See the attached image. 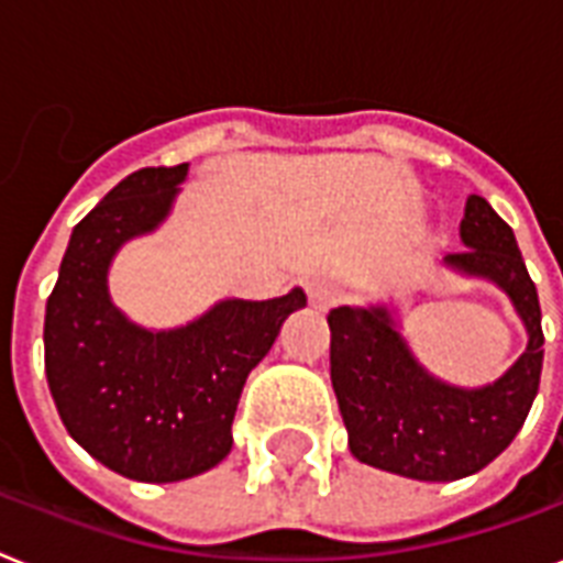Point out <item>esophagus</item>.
Returning a JSON list of instances; mask_svg holds the SVG:
<instances>
[{"label":"esophagus","mask_w":563,"mask_h":563,"mask_svg":"<svg viewBox=\"0 0 563 563\" xmlns=\"http://www.w3.org/2000/svg\"><path fill=\"white\" fill-rule=\"evenodd\" d=\"M306 297L314 312H329L332 306L341 303V289L329 280H309L306 283Z\"/></svg>","instance_id":"obj_1"}]
</instances>
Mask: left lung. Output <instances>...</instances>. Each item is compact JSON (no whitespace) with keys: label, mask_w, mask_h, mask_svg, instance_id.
Returning <instances> with one entry per match:
<instances>
[{"label":"left lung","mask_w":563,"mask_h":563,"mask_svg":"<svg viewBox=\"0 0 563 563\" xmlns=\"http://www.w3.org/2000/svg\"><path fill=\"white\" fill-rule=\"evenodd\" d=\"M463 254L440 266L463 280L492 283L527 329V350L504 376L479 387L433 376L410 350L390 300L329 312V376L358 463L422 483H451L486 468L523 428L543 367L538 289L515 231L483 196H468L460 222Z\"/></svg>","instance_id":"8db88e82"}]
</instances>
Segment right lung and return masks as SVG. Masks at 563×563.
Returning <instances> with one entry per match:
<instances>
[{
    "label": "right lung",
    "mask_w": 563,
    "mask_h": 563,
    "mask_svg": "<svg viewBox=\"0 0 563 563\" xmlns=\"http://www.w3.org/2000/svg\"><path fill=\"white\" fill-rule=\"evenodd\" d=\"M190 164L118 181L71 231L45 303V376L68 437L139 483H178L231 454L245 378L272 350L303 289L272 300L222 297L194 321L150 329L118 309V251L170 219Z\"/></svg>",
    "instance_id": "add662e5"
}]
</instances>
